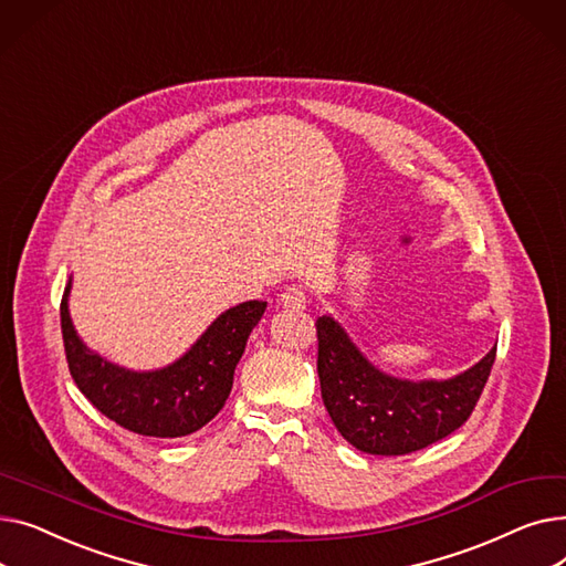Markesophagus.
Wrapping results in <instances>:
<instances>
[{"label": "esophagus", "mask_w": 566, "mask_h": 566, "mask_svg": "<svg viewBox=\"0 0 566 566\" xmlns=\"http://www.w3.org/2000/svg\"><path fill=\"white\" fill-rule=\"evenodd\" d=\"M280 303L289 310H303L307 305V295L301 286H286L280 295Z\"/></svg>", "instance_id": "34e87169"}]
</instances>
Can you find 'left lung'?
<instances>
[{"mask_svg":"<svg viewBox=\"0 0 566 566\" xmlns=\"http://www.w3.org/2000/svg\"><path fill=\"white\" fill-rule=\"evenodd\" d=\"M321 397L337 431L355 450L401 457L457 431L482 397L495 346L470 369L444 378L408 380L385 374L353 344L331 314L318 316Z\"/></svg>","mask_w":566,"mask_h":566,"instance_id":"8db88e82","label":"left lung"}]
</instances>
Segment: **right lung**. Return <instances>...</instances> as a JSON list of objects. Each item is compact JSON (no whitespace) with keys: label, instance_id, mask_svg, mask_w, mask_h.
Masks as SVG:
<instances>
[{"label":"right lung","instance_id":"obj_1","mask_svg":"<svg viewBox=\"0 0 566 566\" xmlns=\"http://www.w3.org/2000/svg\"><path fill=\"white\" fill-rule=\"evenodd\" d=\"M71 286L73 280L62 298V335L75 385L105 418L151 438L190 436L216 418L229 399L248 337L265 312L263 301L229 307L181 358L160 369L135 371L109 363L80 339L69 312Z\"/></svg>","mask_w":566,"mask_h":566}]
</instances>
